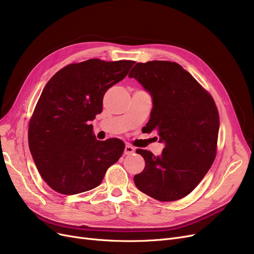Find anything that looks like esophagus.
<instances>
[{
  "instance_id": "obj_1",
  "label": "esophagus",
  "mask_w": 254,
  "mask_h": 254,
  "mask_svg": "<svg viewBox=\"0 0 254 254\" xmlns=\"http://www.w3.org/2000/svg\"><path fill=\"white\" fill-rule=\"evenodd\" d=\"M135 151V148L130 145H126L125 147V154H131Z\"/></svg>"
}]
</instances>
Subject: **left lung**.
Wrapping results in <instances>:
<instances>
[{"label": "left lung", "mask_w": 254, "mask_h": 254, "mask_svg": "<svg viewBox=\"0 0 254 254\" xmlns=\"http://www.w3.org/2000/svg\"><path fill=\"white\" fill-rule=\"evenodd\" d=\"M129 78L152 98L146 133L165 143L161 156L137 149L145 168L134 176L137 188L160 201L181 199L201 182L216 158L219 114L211 94L182 66L170 61L137 63Z\"/></svg>", "instance_id": "8db88e82"}]
</instances>
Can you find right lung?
Instances as JSON below:
<instances>
[{
  "label": "right lung",
  "mask_w": 254,
  "mask_h": 254,
  "mask_svg": "<svg viewBox=\"0 0 254 254\" xmlns=\"http://www.w3.org/2000/svg\"><path fill=\"white\" fill-rule=\"evenodd\" d=\"M134 63L89 59L69 64L43 88L29 124V147L53 190L65 195L92 190L121 157L125 143L97 140L89 123L102 113L106 91L124 80Z\"/></svg>",
  "instance_id": "1"
}]
</instances>
